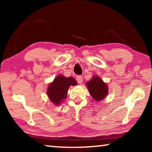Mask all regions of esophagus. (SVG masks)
Listing matches in <instances>:
<instances>
[{"mask_svg":"<svg viewBox=\"0 0 152 152\" xmlns=\"http://www.w3.org/2000/svg\"><path fill=\"white\" fill-rule=\"evenodd\" d=\"M76 81L78 82V83L81 84L83 82V78H82V76H76Z\"/></svg>","mask_w":152,"mask_h":152,"instance_id":"1","label":"esophagus"}]
</instances>
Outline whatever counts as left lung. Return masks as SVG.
Instances as JSON below:
<instances>
[{"instance_id": "obj_1", "label": "left lung", "mask_w": 152, "mask_h": 152, "mask_svg": "<svg viewBox=\"0 0 152 152\" xmlns=\"http://www.w3.org/2000/svg\"><path fill=\"white\" fill-rule=\"evenodd\" d=\"M86 86L92 99L97 102L104 99L109 92L107 84L99 76L92 77L91 80L86 82Z\"/></svg>"}]
</instances>
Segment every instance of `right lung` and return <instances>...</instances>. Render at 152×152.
I'll return each mask as SVG.
<instances>
[{"label": "right lung", "instance_id": "1", "mask_svg": "<svg viewBox=\"0 0 152 152\" xmlns=\"http://www.w3.org/2000/svg\"><path fill=\"white\" fill-rule=\"evenodd\" d=\"M76 85L77 82L72 77L66 78L60 74L49 84L47 91L49 99L55 105H60L63 100L66 99L70 86Z\"/></svg>", "mask_w": 152, "mask_h": 152}]
</instances>
